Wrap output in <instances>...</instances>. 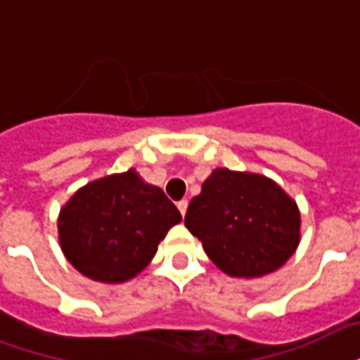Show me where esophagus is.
I'll use <instances>...</instances> for the list:
<instances>
[{
  "label": "esophagus",
  "instance_id": "1",
  "mask_svg": "<svg viewBox=\"0 0 360 360\" xmlns=\"http://www.w3.org/2000/svg\"><path fill=\"white\" fill-rule=\"evenodd\" d=\"M177 207H179L181 215L185 217V213H186V207H188V202H186V200H181V202H177Z\"/></svg>",
  "mask_w": 360,
  "mask_h": 360
}]
</instances>
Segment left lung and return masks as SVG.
I'll list each match as a JSON object with an SVG mask.
<instances>
[{
  "label": "left lung",
  "instance_id": "left-lung-1",
  "mask_svg": "<svg viewBox=\"0 0 360 360\" xmlns=\"http://www.w3.org/2000/svg\"><path fill=\"white\" fill-rule=\"evenodd\" d=\"M186 229L213 264L232 278H260L287 262L300 243V211L259 174L217 168L188 204Z\"/></svg>",
  "mask_w": 360,
  "mask_h": 360
}]
</instances>
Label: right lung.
<instances>
[{
    "label": "right lung",
    "mask_w": 360,
    "mask_h": 360,
    "mask_svg": "<svg viewBox=\"0 0 360 360\" xmlns=\"http://www.w3.org/2000/svg\"><path fill=\"white\" fill-rule=\"evenodd\" d=\"M181 213L136 169L92 181L60 210L58 238L70 264L101 283L136 278Z\"/></svg>",
    "instance_id": "1"
}]
</instances>
